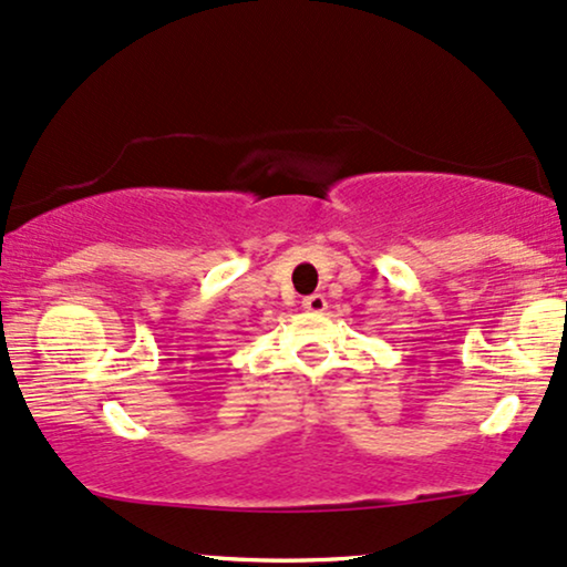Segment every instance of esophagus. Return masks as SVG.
Instances as JSON below:
<instances>
[{"mask_svg": "<svg viewBox=\"0 0 567 567\" xmlns=\"http://www.w3.org/2000/svg\"><path fill=\"white\" fill-rule=\"evenodd\" d=\"M301 306H303L306 311H311V313H322L327 309V301H324L322 292H313V296H306L303 298Z\"/></svg>", "mask_w": 567, "mask_h": 567, "instance_id": "esophagus-1", "label": "esophagus"}]
</instances>
